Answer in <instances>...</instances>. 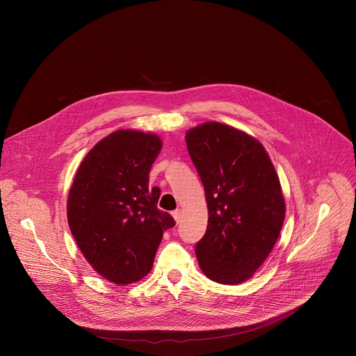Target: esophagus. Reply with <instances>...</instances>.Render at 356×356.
<instances>
[{"label": "esophagus", "mask_w": 356, "mask_h": 356, "mask_svg": "<svg viewBox=\"0 0 356 356\" xmlns=\"http://www.w3.org/2000/svg\"><path fill=\"white\" fill-rule=\"evenodd\" d=\"M172 216H174L175 222H177V223H179V222H181V218H182L181 209H175V211H172Z\"/></svg>", "instance_id": "34e87169"}]
</instances>
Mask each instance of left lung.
Here are the masks:
<instances>
[{
    "mask_svg": "<svg viewBox=\"0 0 356 356\" xmlns=\"http://www.w3.org/2000/svg\"><path fill=\"white\" fill-rule=\"evenodd\" d=\"M202 178L208 225L196 244L204 274L219 284L250 280L274 248L285 219L280 178L263 145L218 122L186 133Z\"/></svg>",
    "mask_w": 356,
    "mask_h": 356,
    "instance_id": "obj_1",
    "label": "left lung"
}]
</instances>
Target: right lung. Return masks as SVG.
<instances>
[{"label":"right lung","mask_w":356,"mask_h":356,"mask_svg":"<svg viewBox=\"0 0 356 356\" xmlns=\"http://www.w3.org/2000/svg\"><path fill=\"white\" fill-rule=\"evenodd\" d=\"M161 147L156 134L113 131L85 156L71 185L70 230L90 266L113 284L144 278L163 232L175 225L157 208L160 189L149 188Z\"/></svg>","instance_id":"obj_1"}]
</instances>
